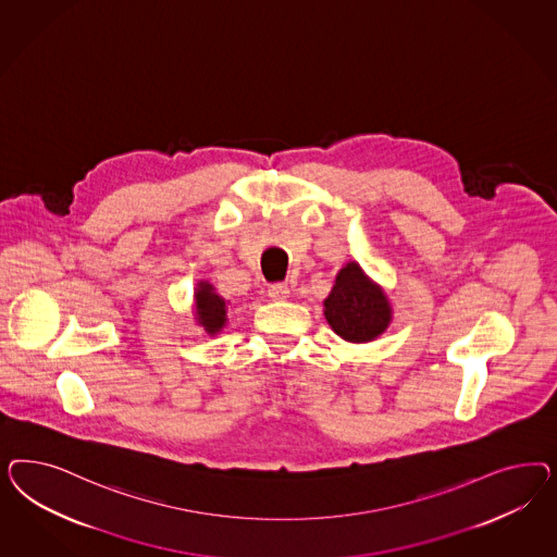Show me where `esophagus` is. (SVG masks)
<instances>
[{
  "mask_svg": "<svg viewBox=\"0 0 557 557\" xmlns=\"http://www.w3.org/2000/svg\"><path fill=\"white\" fill-rule=\"evenodd\" d=\"M270 298L275 302H286L289 298V287L286 284H273L270 286Z\"/></svg>",
  "mask_w": 557,
  "mask_h": 557,
  "instance_id": "obj_1",
  "label": "esophagus"
}]
</instances>
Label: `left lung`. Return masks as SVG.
Returning <instances> with one entry per match:
<instances>
[{
  "instance_id": "1",
  "label": "left lung",
  "mask_w": 557,
  "mask_h": 557,
  "mask_svg": "<svg viewBox=\"0 0 557 557\" xmlns=\"http://www.w3.org/2000/svg\"><path fill=\"white\" fill-rule=\"evenodd\" d=\"M324 319L347 343H370L388 331L394 310L386 289L373 282L357 261L345 263L324 298Z\"/></svg>"
}]
</instances>
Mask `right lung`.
<instances>
[{
	"label": "right lung",
	"mask_w": 557,
	"mask_h": 557,
	"mask_svg": "<svg viewBox=\"0 0 557 557\" xmlns=\"http://www.w3.org/2000/svg\"><path fill=\"white\" fill-rule=\"evenodd\" d=\"M194 322L208 337L222 333L228 322V300L216 294L214 286L200 280L194 287Z\"/></svg>",
	"instance_id": "add662e5"
}]
</instances>
